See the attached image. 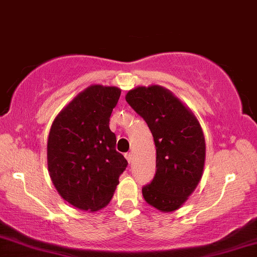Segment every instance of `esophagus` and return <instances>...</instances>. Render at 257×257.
I'll list each match as a JSON object with an SVG mask.
<instances>
[{"instance_id": "obj_1", "label": "esophagus", "mask_w": 257, "mask_h": 257, "mask_svg": "<svg viewBox=\"0 0 257 257\" xmlns=\"http://www.w3.org/2000/svg\"><path fill=\"white\" fill-rule=\"evenodd\" d=\"M132 156H134V155H132V153H126L125 154V157H126V160L128 161V163L132 162Z\"/></svg>"}]
</instances>
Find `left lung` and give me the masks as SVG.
<instances>
[{"instance_id": "obj_1", "label": "left lung", "mask_w": 257, "mask_h": 257, "mask_svg": "<svg viewBox=\"0 0 257 257\" xmlns=\"http://www.w3.org/2000/svg\"><path fill=\"white\" fill-rule=\"evenodd\" d=\"M126 101L148 123L156 147V174L142 192L157 210L170 212L200 181L205 138L200 123L177 97L160 85L130 90Z\"/></svg>"}]
</instances>
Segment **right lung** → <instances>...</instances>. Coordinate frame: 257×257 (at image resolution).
<instances>
[{"label":"right lung","mask_w":257,"mask_h":257,"mask_svg":"<svg viewBox=\"0 0 257 257\" xmlns=\"http://www.w3.org/2000/svg\"><path fill=\"white\" fill-rule=\"evenodd\" d=\"M121 90L90 85L52 123L47 166L64 200L83 211H97L112 199L127 161L115 150L109 118Z\"/></svg>","instance_id":"right-lung-1"}]
</instances>
